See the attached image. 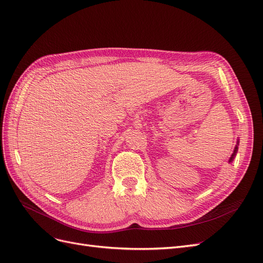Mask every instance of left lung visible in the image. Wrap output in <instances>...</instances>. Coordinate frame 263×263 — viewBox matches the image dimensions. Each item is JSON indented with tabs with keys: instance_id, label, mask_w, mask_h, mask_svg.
Here are the masks:
<instances>
[{
	"instance_id": "1",
	"label": "left lung",
	"mask_w": 263,
	"mask_h": 263,
	"mask_svg": "<svg viewBox=\"0 0 263 263\" xmlns=\"http://www.w3.org/2000/svg\"><path fill=\"white\" fill-rule=\"evenodd\" d=\"M238 142V141H237ZM237 149H238V145L235 147V150H234V154L232 155V157H230V159H229V162H233V160H234V158H235V156H236V154H237Z\"/></svg>"
}]
</instances>
